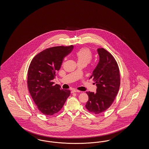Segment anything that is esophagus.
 I'll return each instance as SVG.
<instances>
[{
    "instance_id": "1",
    "label": "esophagus",
    "mask_w": 149,
    "mask_h": 149,
    "mask_svg": "<svg viewBox=\"0 0 149 149\" xmlns=\"http://www.w3.org/2000/svg\"><path fill=\"white\" fill-rule=\"evenodd\" d=\"M76 92H81V91L77 90H72V93H76Z\"/></svg>"
}]
</instances>
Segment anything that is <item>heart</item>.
<instances>
[{
    "instance_id": "obj_1",
    "label": "heart",
    "mask_w": 149,
    "mask_h": 149,
    "mask_svg": "<svg viewBox=\"0 0 149 149\" xmlns=\"http://www.w3.org/2000/svg\"><path fill=\"white\" fill-rule=\"evenodd\" d=\"M77 63H90L92 58V54L88 48L84 47L78 50L75 54Z\"/></svg>"
}]
</instances>
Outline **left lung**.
Returning a JSON list of instances; mask_svg holds the SVG:
<instances>
[{
	"label": "left lung",
	"instance_id": "8db88e82",
	"mask_svg": "<svg viewBox=\"0 0 149 149\" xmlns=\"http://www.w3.org/2000/svg\"><path fill=\"white\" fill-rule=\"evenodd\" d=\"M99 61L90 79L93 78L97 86L96 93L87 92L88 100L86 109L91 113H103L111 105L120 85V70L117 62L108 51L97 49Z\"/></svg>",
	"mask_w": 149,
	"mask_h": 149
}]
</instances>
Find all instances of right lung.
Wrapping results in <instances>:
<instances>
[{
	"label": "right lung",
	"mask_w": 149,
	"mask_h": 149,
	"mask_svg": "<svg viewBox=\"0 0 149 149\" xmlns=\"http://www.w3.org/2000/svg\"><path fill=\"white\" fill-rule=\"evenodd\" d=\"M74 46H56L40 52L32 59L28 70L29 93L38 109L46 115L58 113L70 94L52 80L61 68L64 58Z\"/></svg>",
	"instance_id": "obj_1"
}]
</instances>
